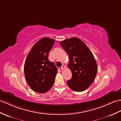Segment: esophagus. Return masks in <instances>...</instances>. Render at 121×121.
Listing matches in <instances>:
<instances>
[{
    "label": "esophagus",
    "mask_w": 121,
    "mask_h": 121,
    "mask_svg": "<svg viewBox=\"0 0 121 121\" xmlns=\"http://www.w3.org/2000/svg\"><path fill=\"white\" fill-rule=\"evenodd\" d=\"M65 66L64 65H62V66L61 67V70H63L64 69H65Z\"/></svg>",
    "instance_id": "1"
}]
</instances>
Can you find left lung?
<instances>
[{
  "instance_id": "left-lung-1",
  "label": "left lung",
  "mask_w": 121,
  "mask_h": 121,
  "mask_svg": "<svg viewBox=\"0 0 121 121\" xmlns=\"http://www.w3.org/2000/svg\"><path fill=\"white\" fill-rule=\"evenodd\" d=\"M60 44L69 58L68 67L72 77L67 81V85L76 92L85 90L95 80L97 72L93 55L84 42L77 38L64 40Z\"/></svg>"
}]
</instances>
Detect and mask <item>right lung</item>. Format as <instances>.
I'll return each instance as SVG.
<instances>
[{
    "mask_svg": "<svg viewBox=\"0 0 121 121\" xmlns=\"http://www.w3.org/2000/svg\"><path fill=\"white\" fill-rule=\"evenodd\" d=\"M54 43V39L42 38L32 47L25 60V78L30 88L35 92L45 93L54 83L58 69L48 58Z\"/></svg>",
    "mask_w": 121,
    "mask_h": 121,
    "instance_id": "1",
    "label": "right lung"
}]
</instances>
